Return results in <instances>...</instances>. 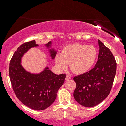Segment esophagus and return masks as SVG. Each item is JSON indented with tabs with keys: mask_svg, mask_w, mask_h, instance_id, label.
<instances>
[{
	"mask_svg": "<svg viewBox=\"0 0 126 126\" xmlns=\"http://www.w3.org/2000/svg\"><path fill=\"white\" fill-rule=\"evenodd\" d=\"M71 79V77H70V76H66L65 80H68Z\"/></svg>",
	"mask_w": 126,
	"mask_h": 126,
	"instance_id": "esophagus-1",
	"label": "esophagus"
}]
</instances>
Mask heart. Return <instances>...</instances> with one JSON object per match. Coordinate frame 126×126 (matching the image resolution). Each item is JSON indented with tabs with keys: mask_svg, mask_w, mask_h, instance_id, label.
I'll use <instances>...</instances> for the list:
<instances>
[{
	"mask_svg": "<svg viewBox=\"0 0 126 126\" xmlns=\"http://www.w3.org/2000/svg\"><path fill=\"white\" fill-rule=\"evenodd\" d=\"M97 57V50L94 46L73 43L63 47L60 55L55 57V63L61 70L65 69L69 63L74 73L82 74L92 68Z\"/></svg>",
	"mask_w": 126,
	"mask_h": 126,
	"instance_id": "1",
	"label": "heart"
}]
</instances>
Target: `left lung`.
Listing matches in <instances>:
<instances>
[{"mask_svg": "<svg viewBox=\"0 0 126 126\" xmlns=\"http://www.w3.org/2000/svg\"><path fill=\"white\" fill-rule=\"evenodd\" d=\"M99 53L95 66L74 77V97L79 104L92 107L102 102L110 93L116 71V62L109 48L98 40Z\"/></svg>", "mask_w": 126, "mask_h": 126, "instance_id": "obj_1", "label": "left lung"}]
</instances>
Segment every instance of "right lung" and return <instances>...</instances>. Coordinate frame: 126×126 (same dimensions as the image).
Wrapping results in <instances>:
<instances>
[{
    "label": "right lung",
    "instance_id": "obj_1",
    "mask_svg": "<svg viewBox=\"0 0 126 126\" xmlns=\"http://www.w3.org/2000/svg\"><path fill=\"white\" fill-rule=\"evenodd\" d=\"M52 42L46 44L51 47ZM38 46L35 40L27 42L20 46L14 53L9 66V76L13 89L16 97L28 107L36 110H43L54 103L57 91L64 83L65 74L57 75L46 67L38 74L28 72L21 64V58L31 48ZM52 59L57 52L50 49Z\"/></svg>",
    "mask_w": 126,
    "mask_h": 126
}]
</instances>
